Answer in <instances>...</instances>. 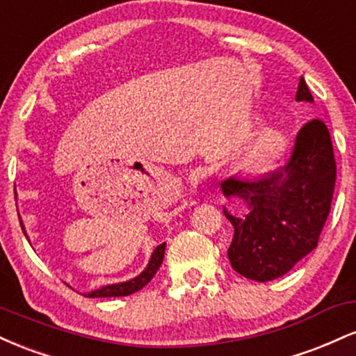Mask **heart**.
<instances>
[{"label": "heart", "instance_id": "b5f03b06", "mask_svg": "<svg viewBox=\"0 0 356 356\" xmlns=\"http://www.w3.org/2000/svg\"><path fill=\"white\" fill-rule=\"evenodd\" d=\"M280 152V138L275 132H263L249 149L248 159L252 165H268Z\"/></svg>", "mask_w": 356, "mask_h": 356}]
</instances>
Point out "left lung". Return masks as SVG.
<instances>
[{"mask_svg": "<svg viewBox=\"0 0 356 356\" xmlns=\"http://www.w3.org/2000/svg\"><path fill=\"white\" fill-rule=\"evenodd\" d=\"M296 102L313 104L303 76ZM337 181L330 132L320 118L298 132L284 167L259 177H229L220 182L224 197L244 204L243 214L224 216L234 227L227 256L232 269L252 281L266 283L289 271L318 246L332 209Z\"/></svg>", "mask_w": 356, "mask_h": 356, "instance_id": "left-lung-1", "label": "left lung"}]
</instances>
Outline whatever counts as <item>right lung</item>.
I'll list each match as a JSON object with an SVG mask.
<instances>
[{
	"label": "right lung",
	"mask_w": 356,
	"mask_h": 356,
	"mask_svg": "<svg viewBox=\"0 0 356 356\" xmlns=\"http://www.w3.org/2000/svg\"><path fill=\"white\" fill-rule=\"evenodd\" d=\"M18 218H19V224H22L23 234L26 236L28 241H30V238H28V234H26V229H24V226H23L22 216L18 214ZM164 251H165V243L159 244V246L154 249L147 268L138 276L132 277V280H129V281H124V283L105 284V286H102V288L93 289V291L85 293V296L87 298H113V296H129V295H132V293L138 291V289L144 288V286L149 283L150 280H152L155 273H157L159 266L162 264V259H164Z\"/></svg>",
	"instance_id": "add662e5"
}]
</instances>
